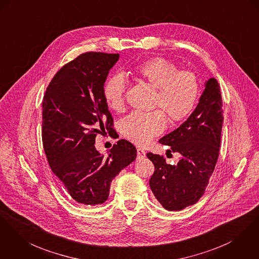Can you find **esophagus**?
<instances>
[{
	"label": "esophagus",
	"mask_w": 259,
	"mask_h": 259,
	"mask_svg": "<svg viewBox=\"0 0 259 259\" xmlns=\"http://www.w3.org/2000/svg\"><path fill=\"white\" fill-rule=\"evenodd\" d=\"M146 156V152L143 149H137V159H142Z\"/></svg>",
	"instance_id": "obj_1"
}]
</instances>
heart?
I'll list each match as a JSON object with an SVG mask.
<instances>
[{
    "label": "heart",
    "instance_id": "1",
    "mask_svg": "<svg viewBox=\"0 0 259 259\" xmlns=\"http://www.w3.org/2000/svg\"><path fill=\"white\" fill-rule=\"evenodd\" d=\"M136 80L157 90L156 110L148 114L132 113L122 121L123 135L137 145H146L163 132L166 117L171 124L187 119L199 100L200 84L196 75L188 70H179L170 61L155 57L134 65L129 72ZM127 83L121 75L108 78L103 85L107 106L121 112L125 106Z\"/></svg>",
    "mask_w": 259,
    "mask_h": 259
}]
</instances>
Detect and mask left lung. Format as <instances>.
Returning a JSON list of instances; mask_svg holds the SVG:
<instances>
[{
    "mask_svg": "<svg viewBox=\"0 0 259 259\" xmlns=\"http://www.w3.org/2000/svg\"><path fill=\"white\" fill-rule=\"evenodd\" d=\"M223 121L219 83L211 78L205 82L192 114L159 141L180 154L178 164L166 163L163 156L147 154L155 165L150 187L164 209L182 210L195 204L204 194L219 157Z\"/></svg>",
    "mask_w": 259,
    "mask_h": 259,
    "instance_id": "8db88e82",
    "label": "left lung"
}]
</instances>
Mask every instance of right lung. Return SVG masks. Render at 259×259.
Segmentation results:
<instances>
[{"instance_id":"right-lung-1","label":"right lung","mask_w":259,"mask_h":259,"mask_svg":"<svg viewBox=\"0 0 259 259\" xmlns=\"http://www.w3.org/2000/svg\"><path fill=\"white\" fill-rule=\"evenodd\" d=\"M118 59L119 54H80L56 73L42 101L46 158L78 204L105 202L112 179L137 157L136 148L127 140L114 144L107 158L95 147L99 133L113 129L103 85Z\"/></svg>"}]
</instances>
